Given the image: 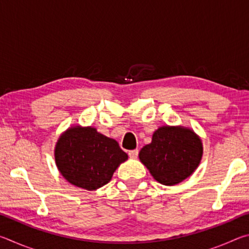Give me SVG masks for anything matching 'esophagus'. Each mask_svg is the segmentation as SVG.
I'll use <instances>...</instances> for the list:
<instances>
[{"label": "esophagus", "instance_id": "1", "mask_svg": "<svg viewBox=\"0 0 249 249\" xmlns=\"http://www.w3.org/2000/svg\"><path fill=\"white\" fill-rule=\"evenodd\" d=\"M138 153H140V151H138V149H134V150H129L128 151V156L130 158H133V159H135V158H137V156H138Z\"/></svg>", "mask_w": 249, "mask_h": 249}]
</instances>
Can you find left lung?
Returning a JSON list of instances; mask_svg holds the SVG:
<instances>
[{
    "instance_id": "8db88e82",
    "label": "left lung",
    "mask_w": 249,
    "mask_h": 249,
    "mask_svg": "<svg viewBox=\"0 0 249 249\" xmlns=\"http://www.w3.org/2000/svg\"><path fill=\"white\" fill-rule=\"evenodd\" d=\"M202 154L201 140L191 129L163 126L142 147L140 159L159 183L174 185L196 169Z\"/></svg>"
}]
</instances>
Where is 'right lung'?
I'll list each match as a JSON object with an SVG mask.
<instances>
[{
	"mask_svg": "<svg viewBox=\"0 0 249 249\" xmlns=\"http://www.w3.org/2000/svg\"><path fill=\"white\" fill-rule=\"evenodd\" d=\"M54 159L60 174L71 184L95 190L111 180L127 159L116 141L92 127H72L59 138Z\"/></svg>",
	"mask_w": 249,
	"mask_h": 249,
	"instance_id": "1",
	"label": "right lung"
}]
</instances>
